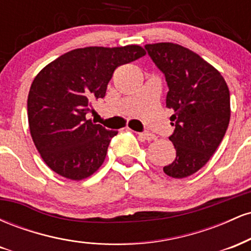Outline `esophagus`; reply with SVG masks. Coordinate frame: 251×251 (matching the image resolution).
<instances>
[{"label": "esophagus", "mask_w": 251, "mask_h": 251, "mask_svg": "<svg viewBox=\"0 0 251 251\" xmlns=\"http://www.w3.org/2000/svg\"><path fill=\"white\" fill-rule=\"evenodd\" d=\"M138 137L144 140H148V142H151V140L154 139L155 135L153 133H150V132H140V133H138Z\"/></svg>", "instance_id": "1"}]
</instances>
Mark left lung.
<instances>
[{
	"instance_id": "left-lung-1",
	"label": "left lung",
	"mask_w": 251,
	"mask_h": 251,
	"mask_svg": "<svg viewBox=\"0 0 251 251\" xmlns=\"http://www.w3.org/2000/svg\"><path fill=\"white\" fill-rule=\"evenodd\" d=\"M150 57L169 86L166 107L175 131L169 138L176 159L164 166L172 178H185L203 168L220 145L230 122V93L224 77L195 51L172 42L146 45Z\"/></svg>"
}]
</instances>
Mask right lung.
Returning <instances> with one entry per match:
<instances>
[{
	"instance_id": "add662e5",
	"label": "right lung",
	"mask_w": 251,
	"mask_h": 251,
	"mask_svg": "<svg viewBox=\"0 0 251 251\" xmlns=\"http://www.w3.org/2000/svg\"><path fill=\"white\" fill-rule=\"evenodd\" d=\"M145 54L138 45L77 48L40 71L28 94V123L48 168L68 179L81 180L102 165L118 132L87 119L91 101L105 97L117 67Z\"/></svg>"
}]
</instances>
